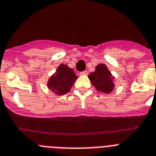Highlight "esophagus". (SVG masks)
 Listing matches in <instances>:
<instances>
[{
	"instance_id": "obj_1",
	"label": "esophagus",
	"mask_w": 156,
	"mask_h": 156,
	"mask_svg": "<svg viewBox=\"0 0 156 156\" xmlns=\"http://www.w3.org/2000/svg\"><path fill=\"white\" fill-rule=\"evenodd\" d=\"M80 74L81 76H86L87 74H88V71H86V70H85V71H82V72H80Z\"/></svg>"
}]
</instances>
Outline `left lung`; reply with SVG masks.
Listing matches in <instances>:
<instances>
[{
  "label": "left lung",
  "mask_w": 156,
  "mask_h": 156,
  "mask_svg": "<svg viewBox=\"0 0 156 156\" xmlns=\"http://www.w3.org/2000/svg\"><path fill=\"white\" fill-rule=\"evenodd\" d=\"M89 78L98 91L105 94H110L115 87L113 82L114 77L105 64L98 65L95 68V71L90 74Z\"/></svg>",
  "instance_id": "left-lung-1"
}]
</instances>
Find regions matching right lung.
Listing matches in <instances>:
<instances>
[{
  "mask_svg": "<svg viewBox=\"0 0 156 156\" xmlns=\"http://www.w3.org/2000/svg\"><path fill=\"white\" fill-rule=\"evenodd\" d=\"M77 78L73 69L65 64H60L55 73L49 78L48 87L54 94L64 95L70 91Z\"/></svg>",
  "mask_w": 156,
  "mask_h": 156,
  "instance_id": "obj_1",
  "label": "right lung"
}]
</instances>
